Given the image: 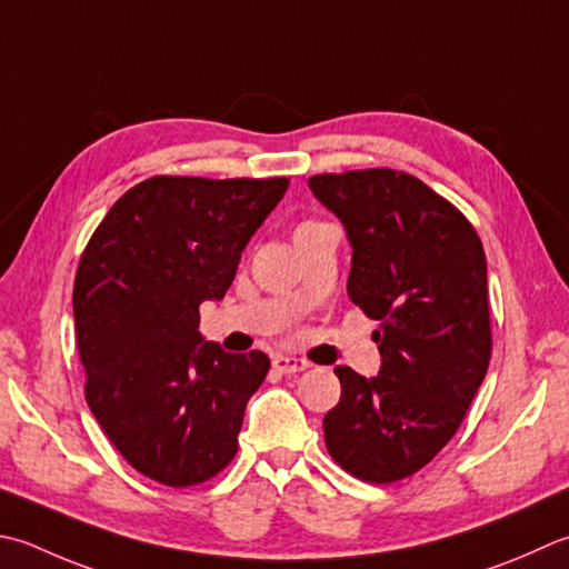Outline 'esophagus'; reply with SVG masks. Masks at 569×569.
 I'll use <instances>...</instances> for the list:
<instances>
[{"label": "esophagus", "mask_w": 569, "mask_h": 569, "mask_svg": "<svg viewBox=\"0 0 569 569\" xmlns=\"http://www.w3.org/2000/svg\"><path fill=\"white\" fill-rule=\"evenodd\" d=\"M308 362L300 360V358H291V355H276L273 358V370L281 372V375H296V372H306L308 370Z\"/></svg>", "instance_id": "esophagus-1"}]
</instances>
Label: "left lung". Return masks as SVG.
<instances>
[{
    "label": "left lung",
    "mask_w": 569,
    "mask_h": 569,
    "mask_svg": "<svg viewBox=\"0 0 569 569\" xmlns=\"http://www.w3.org/2000/svg\"><path fill=\"white\" fill-rule=\"evenodd\" d=\"M352 243L348 296L382 355L375 380L336 367L322 429L332 461L367 483L417 473L459 431L491 362L486 253L473 224L415 174L372 167L313 174Z\"/></svg>",
    "instance_id": "left-lung-1"
}]
</instances>
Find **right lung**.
<instances>
[{
  "instance_id": "1",
  "label": "right lung",
  "mask_w": 569,
  "mask_h": 569,
  "mask_svg": "<svg viewBox=\"0 0 569 569\" xmlns=\"http://www.w3.org/2000/svg\"><path fill=\"white\" fill-rule=\"evenodd\" d=\"M286 187V177H150L110 207L78 261L86 402L122 459L162 486L204 483L237 456L271 360L202 342L199 306L224 298Z\"/></svg>"
}]
</instances>
